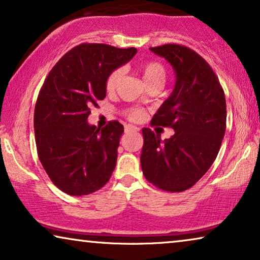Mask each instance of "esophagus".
<instances>
[{
	"label": "esophagus",
	"instance_id": "1",
	"mask_svg": "<svg viewBox=\"0 0 260 260\" xmlns=\"http://www.w3.org/2000/svg\"><path fill=\"white\" fill-rule=\"evenodd\" d=\"M140 130V127L135 125H125V133H137Z\"/></svg>",
	"mask_w": 260,
	"mask_h": 260
}]
</instances>
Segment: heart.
Instances as JSON below:
<instances>
[{"label":"heart","instance_id":"heart-1","mask_svg":"<svg viewBox=\"0 0 260 260\" xmlns=\"http://www.w3.org/2000/svg\"><path fill=\"white\" fill-rule=\"evenodd\" d=\"M140 73L143 81L147 86L150 85H161L163 86L167 79V71L166 67L158 61H145L140 66ZM122 77V70L116 69L109 74L105 81V88L109 93L116 91L118 83ZM127 117L133 120H140L144 117V112L142 110L134 109L127 111Z\"/></svg>","mask_w":260,"mask_h":260}]
</instances>
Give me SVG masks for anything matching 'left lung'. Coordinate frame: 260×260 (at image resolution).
I'll use <instances>...</instances> for the list:
<instances>
[{"label": "left lung", "mask_w": 260, "mask_h": 260, "mask_svg": "<svg viewBox=\"0 0 260 260\" xmlns=\"http://www.w3.org/2000/svg\"><path fill=\"white\" fill-rule=\"evenodd\" d=\"M150 51L163 56L176 74L172 94L150 124L175 133L161 141L151 129H142V170L159 189L183 191L207 173L218 156L226 130L225 93L212 67L193 49L167 44Z\"/></svg>", "instance_id": "left-lung-1"}]
</instances>
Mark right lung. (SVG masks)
I'll use <instances>...</instances> for the list:
<instances>
[{
	"instance_id": "1",
	"label": "right lung",
	"mask_w": 260,
	"mask_h": 260,
	"mask_svg": "<svg viewBox=\"0 0 260 260\" xmlns=\"http://www.w3.org/2000/svg\"><path fill=\"white\" fill-rule=\"evenodd\" d=\"M136 53L134 47L80 44L45 79L34 110L35 142L42 167L63 193L91 194L111 177L124 126L112 120L101 129L87 117L92 105L105 98L109 74Z\"/></svg>"
}]
</instances>
